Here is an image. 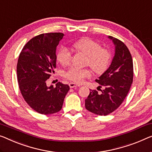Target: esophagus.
<instances>
[{
  "instance_id": "obj_1",
  "label": "esophagus",
  "mask_w": 152,
  "mask_h": 152,
  "mask_svg": "<svg viewBox=\"0 0 152 152\" xmlns=\"http://www.w3.org/2000/svg\"><path fill=\"white\" fill-rule=\"evenodd\" d=\"M69 86L70 88H74V87H80V85H77V84H75V83H70L69 84Z\"/></svg>"
}]
</instances>
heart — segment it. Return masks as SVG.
Wrapping results in <instances>:
<instances>
[{
	"mask_svg": "<svg viewBox=\"0 0 152 152\" xmlns=\"http://www.w3.org/2000/svg\"><path fill=\"white\" fill-rule=\"evenodd\" d=\"M74 48L87 56L86 65H89L95 73L102 74L108 68L111 59V54L107 48H102L96 41L89 38L78 40L73 44ZM72 53L67 48L61 47L56 54V59L62 65L71 63ZM91 71L89 68L71 67L64 73V77L76 83H82L84 80L89 78Z\"/></svg>",
	"mask_w": 152,
	"mask_h": 152,
	"instance_id": "obj_1",
	"label": "heart"
}]
</instances>
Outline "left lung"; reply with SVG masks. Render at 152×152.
<instances>
[{
    "instance_id": "1",
    "label": "left lung",
    "mask_w": 152,
    "mask_h": 152,
    "mask_svg": "<svg viewBox=\"0 0 152 152\" xmlns=\"http://www.w3.org/2000/svg\"><path fill=\"white\" fill-rule=\"evenodd\" d=\"M115 46V53L111 64L96 81L104 89L90 90L85 99V108L98 115H107L119 107L130 91L133 81V61L125 44L112 36L108 37Z\"/></svg>"
}]
</instances>
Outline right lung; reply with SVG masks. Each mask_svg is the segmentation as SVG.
Listing matches in <instances>:
<instances>
[{
	"mask_svg": "<svg viewBox=\"0 0 152 152\" xmlns=\"http://www.w3.org/2000/svg\"><path fill=\"white\" fill-rule=\"evenodd\" d=\"M63 33H43L30 39L23 47L17 63V78L21 94L36 112L49 115L61 110L69 90L58 82L47 87L46 81L56 68V49Z\"/></svg>",
	"mask_w": 152,
	"mask_h": 152,
	"instance_id": "1",
	"label": "right lung"
}]
</instances>
